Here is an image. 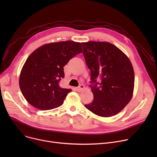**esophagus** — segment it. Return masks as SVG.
Here are the masks:
<instances>
[{"label":"esophagus","mask_w":157,"mask_h":157,"mask_svg":"<svg viewBox=\"0 0 157 157\" xmlns=\"http://www.w3.org/2000/svg\"><path fill=\"white\" fill-rule=\"evenodd\" d=\"M84 88H85L84 85H80L78 87H77V88H76V90H77L78 92H81V91H82V90H83Z\"/></svg>","instance_id":"esophagus-1"}]
</instances>
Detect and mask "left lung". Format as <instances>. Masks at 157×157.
I'll list each match as a JSON object with an SVG mask.
<instances>
[{
  "instance_id": "1",
  "label": "left lung",
  "mask_w": 157,
  "mask_h": 157,
  "mask_svg": "<svg viewBox=\"0 0 157 157\" xmlns=\"http://www.w3.org/2000/svg\"><path fill=\"white\" fill-rule=\"evenodd\" d=\"M83 53L90 70L93 101L86 109L98 116L109 117L120 113L131 100L134 72L128 58L107 42L82 43ZM101 80L97 82L96 79Z\"/></svg>"
}]
</instances>
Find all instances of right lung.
<instances>
[{"mask_svg":"<svg viewBox=\"0 0 157 157\" xmlns=\"http://www.w3.org/2000/svg\"><path fill=\"white\" fill-rule=\"evenodd\" d=\"M82 52L80 43L71 40L44 44L30 54L21 69L19 84L27 102L41 110L62 105L71 90L62 88L63 67Z\"/></svg>","mask_w":157,"mask_h":157,"instance_id":"1","label":"right lung"}]
</instances>
